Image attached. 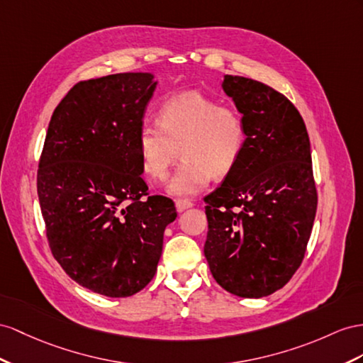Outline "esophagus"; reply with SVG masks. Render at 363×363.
I'll return each mask as SVG.
<instances>
[{
	"label": "esophagus",
	"instance_id": "obj_1",
	"mask_svg": "<svg viewBox=\"0 0 363 363\" xmlns=\"http://www.w3.org/2000/svg\"><path fill=\"white\" fill-rule=\"evenodd\" d=\"M190 207H193V202H191V201H187V199H176V210H178L179 213L184 211V210L190 208Z\"/></svg>",
	"mask_w": 363,
	"mask_h": 363
}]
</instances>
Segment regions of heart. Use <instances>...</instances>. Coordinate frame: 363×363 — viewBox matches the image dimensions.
Instances as JSON below:
<instances>
[{"instance_id":"b5f03b06","label":"heart","mask_w":363,"mask_h":363,"mask_svg":"<svg viewBox=\"0 0 363 363\" xmlns=\"http://www.w3.org/2000/svg\"><path fill=\"white\" fill-rule=\"evenodd\" d=\"M247 124L235 107L199 91H187L164 101L157 125L138 130L136 147L148 179L162 182L181 153L169 191L191 196L207 187L211 176L225 178L236 169L247 145Z\"/></svg>"}]
</instances>
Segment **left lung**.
Listing matches in <instances>:
<instances>
[{"instance_id": "8db88e82", "label": "left lung", "mask_w": 363, "mask_h": 363, "mask_svg": "<svg viewBox=\"0 0 363 363\" xmlns=\"http://www.w3.org/2000/svg\"><path fill=\"white\" fill-rule=\"evenodd\" d=\"M247 124L236 169L203 198V255L215 281L239 297H264L301 267L318 210L310 139L293 102L244 77L222 82Z\"/></svg>"}]
</instances>
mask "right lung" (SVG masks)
Wrapping results in <instances>:
<instances>
[{
  "label": "right lung",
  "instance_id": "1",
  "mask_svg": "<svg viewBox=\"0 0 363 363\" xmlns=\"http://www.w3.org/2000/svg\"><path fill=\"white\" fill-rule=\"evenodd\" d=\"M115 73L73 86L55 108L36 189L50 252L73 281L108 297L152 281L170 198L148 194L136 138L156 82Z\"/></svg>",
  "mask_w": 363,
  "mask_h": 363
}]
</instances>
